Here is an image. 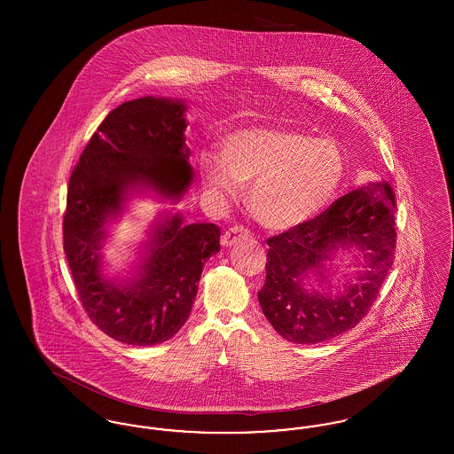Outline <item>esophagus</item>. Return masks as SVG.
<instances>
[{
    "instance_id": "34e87169",
    "label": "esophagus",
    "mask_w": 454,
    "mask_h": 454,
    "mask_svg": "<svg viewBox=\"0 0 454 454\" xmlns=\"http://www.w3.org/2000/svg\"><path fill=\"white\" fill-rule=\"evenodd\" d=\"M250 237V231L245 230L243 226H235V228H230L223 237H221V245L223 247H231L235 245L239 238Z\"/></svg>"
}]
</instances>
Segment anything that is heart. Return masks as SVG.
I'll return each instance as SVG.
<instances>
[{
  "label": "heart",
  "mask_w": 454,
  "mask_h": 454,
  "mask_svg": "<svg viewBox=\"0 0 454 454\" xmlns=\"http://www.w3.org/2000/svg\"><path fill=\"white\" fill-rule=\"evenodd\" d=\"M199 170L206 189L221 199H233L238 184L250 185V213L263 228L284 231L317 216L333 199L344 158L328 137L257 124L226 134L219 156L204 153Z\"/></svg>",
  "instance_id": "1"
}]
</instances>
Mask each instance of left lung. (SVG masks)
<instances>
[{"instance_id": "left-lung-1", "label": "left lung", "mask_w": 454, "mask_h": 454, "mask_svg": "<svg viewBox=\"0 0 454 454\" xmlns=\"http://www.w3.org/2000/svg\"><path fill=\"white\" fill-rule=\"evenodd\" d=\"M395 194L374 182L337 199L320 216L269 238L259 302L274 330L294 344H320L359 324L395 259ZM356 249L364 270L339 286L329 267L340 250Z\"/></svg>"}]
</instances>
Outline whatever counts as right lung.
I'll return each mask as SVG.
<instances>
[{"label": "right lung", "mask_w": 454, "mask_h": 454, "mask_svg": "<svg viewBox=\"0 0 454 454\" xmlns=\"http://www.w3.org/2000/svg\"><path fill=\"white\" fill-rule=\"evenodd\" d=\"M185 102L143 97L114 108L69 178L66 259L83 308L108 337L129 346L161 344L184 326L206 260L219 252L213 223L184 224L163 213L150 228L126 278H108L102 247L107 226L136 194L178 202L194 182L185 143Z\"/></svg>", "instance_id": "obj_1"}]
</instances>
